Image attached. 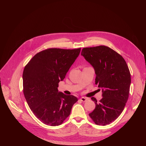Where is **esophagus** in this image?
I'll return each mask as SVG.
<instances>
[{
    "label": "esophagus",
    "instance_id": "obj_1",
    "mask_svg": "<svg viewBox=\"0 0 146 146\" xmlns=\"http://www.w3.org/2000/svg\"><path fill=\"white\" fill-rule=\"evenodd\" d=\"M80 100L81 101H82V102H86V101H87V100H88V99L86 98H84V97H81V98L80 99Z\"/></svg>",
    "mask_w": 146,
    "mask_h": 146
}]
</instances>
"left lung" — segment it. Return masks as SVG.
Listing matches in <instances>:
<instances>
[{
    "instance_id": "left-lung-1",
    "label": "left lung",
    "mask_w": 146,
    "mask_h": 146,
    "mask_svg": "<svg viewBox=\"0 0 146 146\" xmlns=\"http://www.w3.org/2000/svg\"><path fill=\"white\" fill-rule=\"evenodd\" d=\"M81 55L94 68L95 84L102 91L99 102L91 98L96 107L89 115L96 125H106L119 116L128 100L131 82L128 66L121 55L105 46L84 48Z\"/></svg>"
}]
</instances>
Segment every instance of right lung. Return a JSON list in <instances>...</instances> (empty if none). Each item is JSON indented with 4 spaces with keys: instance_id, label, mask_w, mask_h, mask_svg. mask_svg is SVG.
Instances as JSON below:
<instances>
[{
    "instance_id": "obj_1",
    "label": "right lung",
    "mask_w": 146,
    "mask_h": 146,
    "mask_svg": "<svg viewBox=\"0 0 146 146\" xmlns=\"http://www.w3.org/2000/svg\"><path fill=\"white\" fill-rule=\"evenodd\" d=\"M81 48H48L36 54L25 66L23 92L31 110L44 124L58 126L70 115L78 99L58 92Z\"/></svg>"
}]
</instances>
